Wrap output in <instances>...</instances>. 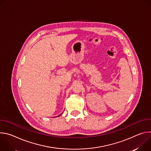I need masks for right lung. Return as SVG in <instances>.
Listing matches in <instances>:
<instances>
[{"label": "right lung", "instance_id": "right-lung-1", "mask_svg": "<svg viewBox=\"0 0 151 151\" xmlns=\"http://www.w3.org/2000/svg\"><path fill=\"white\" fill-rule=\"evenodd\" d=\"M60 116V115H58V116Z\"/></svg>", "mask_w": 151, "mask_h": 151}]
</instances>
